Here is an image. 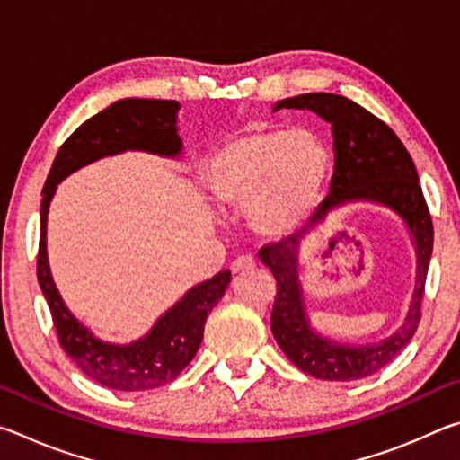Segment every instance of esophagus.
<instances>
[{
	"label": "esophagus",
	"instance_id": "obj_1",
	"mask_svg": "<svg viewBox=\"0 0 460 460\" xmlns=\"http://www.w3.org/2000/svg\"><path fill=\"white\" fill-rule=\"evenodd\" d=\"M255 270V260L249 258V255H241L235 261L231 263V271L233 274H247V271H253Z\"/></svg>",
	"mask_w": 460,
	"mask_h": 460
}]
</instances>
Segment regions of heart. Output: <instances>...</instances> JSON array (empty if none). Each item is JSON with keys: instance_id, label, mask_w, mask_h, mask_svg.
<instances>
[{"instance_id": "heart-1", "label": "heart", "mask_w": 460, "mask_h": 460, "mask_svg": "<svg viewBox=\"0 0 460 460\" xmlns=\"http://www.w3.org/2000/svg\"><path fill=\"white\" fill-rule=\"evenodd\" d=\"M329 172L331 154L314 131L252 126L208 158L202 178L221 205L249 211L260 233L282 237L314 215Z\"/></svg>"}]
</instances>
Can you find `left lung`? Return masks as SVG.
I'll use <instances>...</instances> for the list:
<instances>
[{"mask_svg": "<svg viewBox=\"0 0 460 460\" xmlns=\"http://www.w3.org/2000/svg\"><path fill=\"white\" fill-rule=\"evenodd\" d=\"M310 109L332 126L334 174L331 192L318 207L314 223H324L334 208L351 200H373L394 208L414 237L418 252V282L414 302L402 329L384 342L369 347L339 345L310 329L298 282V252L302 235L270 243L260 252L261 261L276 278L278 294L271 308V332L278 345L296 367L326 381H353L369 377L394 359L422 318L426 271L432 255L434 227L422 186L406 146L381 121L355 101L334 93L278 101V109Z\"/></svg>", "mask_w": 460, "mask_h": 460, "instance_id": "8db88e82", "label": "left lung"}]
</instances>
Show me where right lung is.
<instances>
[{
	"instance_id": "right-lung-1",
	"label": "right lung",
	"mask_w": 460,
	"mask_h": 460,
	"mask_svg": "<svg viewBox=\"0 0 460 460\" xmlns=\"http://www.w3.org/2000/svg\"><path fill=\"white\" fill-rule=\"evenodd\" d=\"M178 107L181 105L170 99H121L109 105L81 123L60 146L42 189L36 271L58 342L84 376L119 392H144L170 384L181 376L199 351L207 316L223 298L225 288L231 282V271H219L215 278L194 286L144 339L123 347L109 345L93 337L68 313L52 282L46 258V215L57 184L93 160L126 150H144L170 158L181 154L182 142L176 134Z\"/></svg>"
}]
</instances>
